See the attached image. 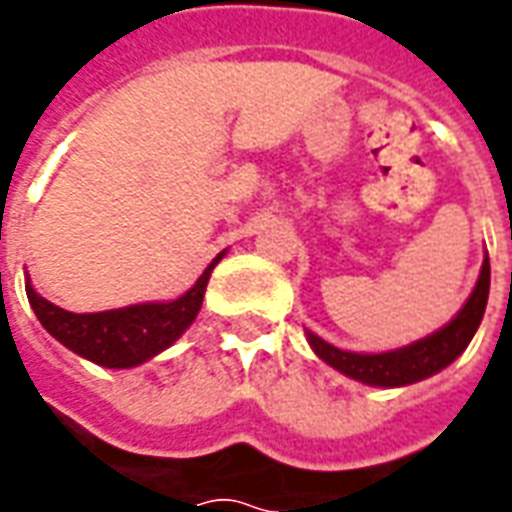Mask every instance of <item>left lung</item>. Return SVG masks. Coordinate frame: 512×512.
Segmentation results:
<instances>
[{
    "instance_id": "8db88e82",
    "label": "left lung",
    "mask_w": 512,
    "mask_h": 512,
    "mask_svg": "<svg viewBox=\"0 0 512 512\" xmlns=\"http://www.w3.org/2000/svg\"><path fill=\"white\" fill-rule=\"evenodd\" d=\"M488 288H491V263L485 255L477 285H474L472 296L466 299L461 312L447 326H441L439 332L428 334V337H422L406 348H397V351L354 354V351L334 348L332 343H326L312 332H307V340H310L312 351L321 356L326 365L340 370L343 376L354 378V381L370 386L417 384L422 378L433 376V373L452 365L466 351V345L472 343L474 332L483 321L485 304H488Z\"/></svg>"
}]
</instances>
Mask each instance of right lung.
<instances>
[{
    "mask_svg": "<svg viewBox=\"0 0 512 512\" xmlns=\"http://www.w3.org/2000/svg\"><path fill=\"white\" fill-rule=\"evenodd\" d=\"M224 257L216 255L202 277L175 301L156 304H131L123 310L106 312H68L35 293L27 282V299L43 323V329L60 340L73 354L90 359L101 367H136L161 354L189 329L202 307L213 266Z\"/></svg>",
    "mask_w": 512,
    "mask_h": 512,
    "instance_id": "obj_1",
    "label": "right lung"
}]
</instances>
